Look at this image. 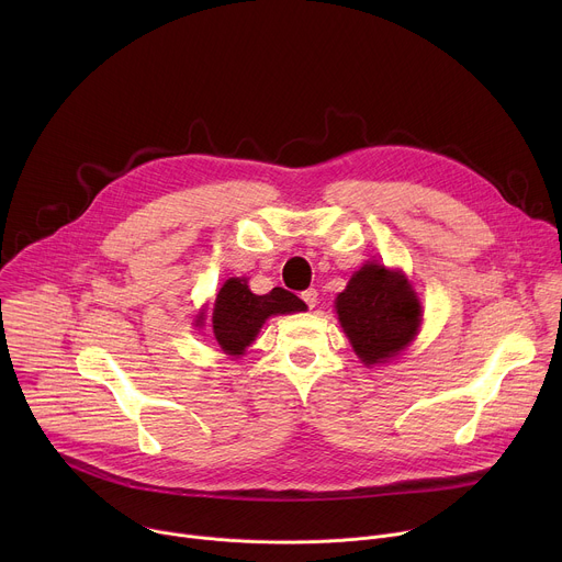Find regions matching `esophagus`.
Listing matches in <instances>:
<instances>
[{"instance_id": "esophagus-1", "label": "esophagus", "mask_w": 562, "mask_h": 562, "mask_svg": "<svg viewBox=\"0 0 562 562\" xmlns=\"http://www.w3.org/2000/svg\"><path fill=\"white\" fill-rule=\"evenodd\" d=\"M302 300H304V304H306L308 308H313V306L317 304V291H315V289L302 291Z\"/></svg>"}]
</instances>
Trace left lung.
Segmentation results:
<instances>
[{
    "label": "left lung",
    "mask_w": 562,
    "mask_h": 562,
    "mask_svg": "<svg viewBox=\"0 0 562 562\" xmlns=\"http://www.w3.org/2000/svg\"><path fill=\"white\" fill-rule=\"evenodd\" d=\"M340 325L367 364H382L405 351L423 323V306L403 271L367 262L336 297Z\"/></svg>",
    "instance_id": "left-lung-1"
}]
</instances>
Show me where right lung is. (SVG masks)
<instances>
[{"mask_svg":"<svg viewBox=\"0 0 562 562\" xmlns=\"http://www.w3.org/2000/svg\"><path fill=\"white\" fill-rule=\"evenodd\" d=\"M304 308L306 304L282 286H276L265 295H256L249 289L247 278H228L215 297L211 315L213 336L224 353L239 358L245 356L247 347L258 338L262 325L271 315H284ZM202 319L204 315L200 313L195 323L202 325Z\"/></svg>","mask_w":562,"mask_h":562,"instance_id":"add662e5","label":"right lung"}]
</instances>
